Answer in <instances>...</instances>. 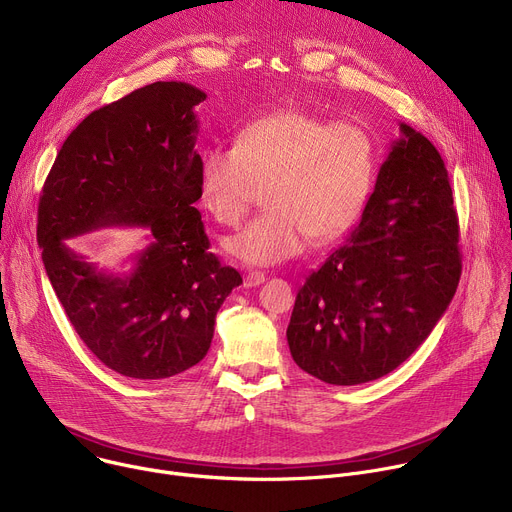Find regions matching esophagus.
<instances>
[{"instance_id": "34e87169", "label": "esophagus", "mask_w": 512, "mask_h": 512, "mask_svg": "<svg viewBox=\"0 0 512 512\" xmlns=\"http://www.w3.org/2000/svg\"><path fill=\"white\" fill-rule=\"evenodd\" d=\"M265 281V273L263 271H249L245 275V287H257Z\"/></svg>"}]
</instances>
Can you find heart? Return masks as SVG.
Segmentation results:
<instances>
[{"mask_svg":"<svg viewBox=\"0 0 512 512\" xmlns=\"http://www.w3.org/2000/svg\"><path fill=\"white\" fill-rule=\"evenodd\" d=\"M377 170L371 133L289 109L249 123L235 145H210L198 194L216 223L233 227L265 188V210L223 249L247 265H275L346 233L367 204Z\"/></svg>","mask_w":512,"mask_h":512,"instance_id":"b5f03b06","label":"heart"}]
</instances>
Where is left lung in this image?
Returning a JSON list of instances; mask_svg holds the SVG:
<instances>
[{"mask_svg":"<svg viewBox=\"0 0 512 512\" xmlns=\"http://www.w3.org/2000/svg\"><path fill=\"white\" fill-rule=\"evenodd\" d=\"M360 223L300 287L287 326L296 364L330 385L395 371L448 310L462 273L446 164L399 123Z\"/></svg>","mask_w":512,"mask_h":512,"instance_id":"left-lung-1","label":"left lung"}]
</instances>
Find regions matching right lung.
Returning a JSON list of instances; mask_svg holds the SVG:
<instances>
[{"label": "right lung", "mask_w": 512, "mask_h": 512, "mask_svg": "<svg viewBox=\"0 0 512 512\" xmlns=\"http://www.w3.org/2000/svg\"><path fill=\"white\" fill-rule=\"evenodd\" d=\"M200 89L158 81L85 117L54 160L38 204L46 275L72 328L111 371L168 379L198 364L214 320L243 283L208 253L194 150ZM105 226H145L129 274L97 270L66 245Z\"/></svg>", "instance_id": "add662e5"}]
</instances>
